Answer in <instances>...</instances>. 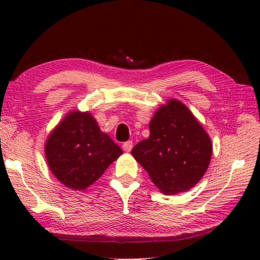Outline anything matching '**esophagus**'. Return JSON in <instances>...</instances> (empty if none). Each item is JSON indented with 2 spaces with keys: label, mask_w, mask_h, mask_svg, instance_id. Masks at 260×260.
I'll use <instances>...</instances> for the list:
<instances>
[{
  "label": "esophagus",
  "mask_w": 260,
  "mask_h": 260,
  "mask_svg": "<svg viewBox=\"0 0 260 260\" xmlns=\"http://www.w3.org/2000/svg\"><path fill=\"white\" fill-rule=\"evenodd\" d=\"M132 148H133V141H127V142H124V144H122V149L126 152H129Z\"/></svg>",
  "instance_id": "obj_1"
}]
</instances>
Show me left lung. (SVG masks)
Instances as JSON below:
<instances>
[{
    "instance_id": "8db88e82",
    "label": "left lung",
    "mask_w": 260,
    "mask_h": 260,
    "mask_svg": "<svg viewBox=\"0 0 260 260\" xmlns=\"http://www.w3.org/2000/svg\"><path fill=\"white\" fill-rule=\"evenodd\" d=\"M150 136L132 149V155L165 195L186 191L203 177L210 164L209 135L186 105L171 100L149 125Z\"/></svg>"
}]
</instances>
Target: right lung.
Here are the masks:
<instances>
[{
  "mask_svg": "<svg viewBox=\"0 0 260 260\" xmlns=\"http://www.w3.org/2000/svg\"><path fill=\"white\" fill-rule=\"evenodd\" d=\"M121 153L89 113L79 111L69 113L46 143L50 171L61 183L77 190L94 183Z\"/></svg>",
  "mask_w": 260,
  "mask_h": 260,
  "instance_id": "obj_1",
  "label": "right lung"
}]
</instances>
